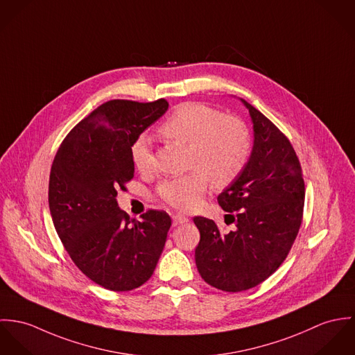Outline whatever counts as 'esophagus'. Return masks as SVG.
<instances>
[{"mask_svg": "<svg viewBox=\"0 0 355 355\" xmlns=\"http://www.w3.org/2000/svg\"><path fill=\"white\" fill-rule=\"evenodd\" d=\"M189 222V218L185 216L184 214H174L173 215V226H178V225H182V223H187Z\"/></svg>", "mask_w": 355, "mask_h": 355, "instance_id": "34e87169", "label": "esophagus"}]
</instances>
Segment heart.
<instances>
[{
  "label": "heart",
  "instance_id": "b5f03b06",
  "mask_svg": "<svg viewBox=\"0 0 355 355\" xmlns=\"http://www.w3.org/2000/svg\"><path fill=\"white\" fill-rule=\"evenodd\" d=\"M167 140L188 146L189 173L164 180L157 195L166 204L189 209L200 202L211 180L216 188L234 182L250 157V133L242 119L223 116L222 112L204 103L180 105L158 129ZM137 171L153 170V155L148 141L139 137L130 148Z\"/></svg>",
  "mask_w": 355,
  "mask_h": 355
}]
</instances>
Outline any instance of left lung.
I'll return each instance as SVG.
<instances>
[{"instance_id":"8db88e82","label":"left lung","mask_w":355,"mask_h":355,"mask_svg":"<svg viewBox=\"0 0 355 355\" xmlns=\"http://www.w3.org/2000/svg\"><path fill=\"white\" fill-rule=\"evenodd\" d=\"M253 121L254 144L243 171L219 196L227 212L222 233L195 216L200 242L195 250L201 277L223 291L249 290L272 275L286 260L304 215L302 167L286 135L242 99Z\"/></svg>"}]
</instances>
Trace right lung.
Listing matches in <instances>:
<instances>
[{
    "label": "right lung",
    "instance_id": "add662e5",
    "mask_svg": "<svg viewBox=\"0 0 355 355\" xmlns=\"http://www.w3.org/2000/svg\"><path fill=\"white\" fill-rule=\"evenodd\" d=\"M167 107L164 99L109 101L67 135L51 164L55 232L80 271L112 291L137 288L153 276L171 226L160 209L130 219L116 200L135 174L133 143Z\"/></svg>",
    "mask_w": 355,
    "mask_h": 355
}]
</instances>
